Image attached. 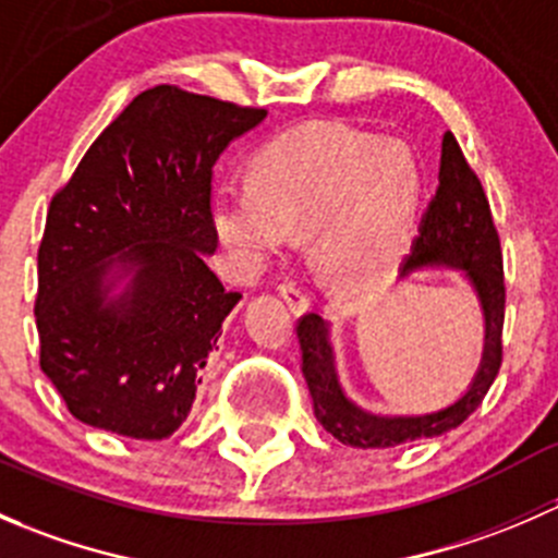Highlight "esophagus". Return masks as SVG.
<instances>
[{
    "instance_id": "34e87169",
    "label": "esophagus",
    "mask_w": 558,
    "mask_h": 558,
    "mask_svg": "<svg viewBox=\"0 0 558 558\" xmlns=\"http://www.w3.org/2000/svg\"><path fill=\"white\" fill-rule=\"evenodd\" d=\"M280 296H283L291 305V311L296 313H302L311 305V294H307L305 286H302L300 280H283V283H280Z\"/></svg>"
}]
</instances>
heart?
I'll list each match as a JSON object with an SVG mask.
<instances>
[{
  "instance_id": "heart-1",
  "label": "heart",
  "mask_w": 558,
  "mask_h": 558,
  "mask_svg": "<svg viewBox=\"0 0 558 558\" xmlns=\"http://www.w3.org/2000/svg\"><path fill=\"white\" fill-rule=\"evenodd\" d=\"M421 202V170L404 145L313 126L256 156L247 189H223L213 227L243 264L286 234H311L320 278L342 294L373 289L402 258Z\"/></svg>"
}]
</instances>
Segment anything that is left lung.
<instances>
[{"instance_id": "obj_1", "label": "left lung", "mask_w": 558, "mask_h": 558, "mask_svg": "<svg viewBox=\"0 0 558 558\" xmlns=\"http://www.w3.org/2000/svg\"><path fill=\"white\" fill-rule=\"evenodd\" d=\"M464 269L481 300L486 318L483 362L470 391L451 408L429 415H373L356 408L337 384L329 329L320 315L305 313L296 320L302 351V373L313 397L315 418L331 437L353 448H393L421 437H440L464 424L492 388L502 367L505 326V269L499 232L494 227L492 207L475 170L466 165L451 132L442 137L440 185L429 202L413 253L404 258L402 275L421 267Z\"/></svg>"}]
</instances>
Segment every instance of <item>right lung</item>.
<instances>
[{
	"label": "right lung",
	"instance_id": "right-lung-1",
	"mask_svg": "<svg viewBox=\"0 0 558 558\" xmlns=\"http://www.w3.org/2000/svg\"><path fill=\"white\" fill-rule=\"evenodd\" d=\"M264 107L154 86L53 194L37 251L39 367L77 421L165 440L189 415L238 305L207 267L213 167ZM132 274L118 301L111 275Z\"/></svg>",
	"mask_w": 558,
	"mask_h": 558
}]
</instances>
